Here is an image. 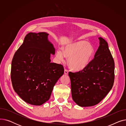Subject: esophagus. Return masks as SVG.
Here are the masks:
<instances>
[{
  "mask_svg": "<svg viewBox=\"0 0 126 126\" xmlns=\"http://www.w3.org/2000/svg\"><path fill=\"white\" fill-rule=\"evenodd\" d=\"M64 74L65 75H67L68 74V71L66 69H64Z\"/></svg>",
  "mask_w": 126,
  "mask_h": 126,
  "instance_id": "obj_1",
  "label": "esophagus"
}]
</instances>
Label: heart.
Here are the masks:
<instances>
[{
	"instance_id": "b5f03b06",
	"label": "heart",
	"mask_w": 126,
	"mask_h": 126,
	"mask_svg": "<svg viewBox=\"0 0 126 126\" xmlns=\"http://www.w3.org/2000/svg\"><path fill=\"white\" fill-rule=\"evenodd\" d=\"M95 53L94 47L86 41H79L66 45L63 51L58 50L56 57L60 61L64 58L68 59L70 67L75 70H81L87 66Z\"/></svg>"
}]
</instances>
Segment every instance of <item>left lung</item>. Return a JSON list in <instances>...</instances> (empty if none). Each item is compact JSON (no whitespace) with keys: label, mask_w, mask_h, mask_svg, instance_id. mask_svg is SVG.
Segmentation results:
<instances>
[{"label":"left lung","mask_w":126,"mask_h":126,"mask_svg":"<svg viewBox=\"0 0 126 126\" xmlns=\"http://www.w3.org/2000/svg\"><path fill=\"white\" fill-rule=\"evenodd\" d=\"M100 46L87 66L75 72L69 71L72 97L81 107L100 103L113 87L114 62L107 42L101 38Z\"/></svg>","instance_id":"obj_1"}]
</instances>
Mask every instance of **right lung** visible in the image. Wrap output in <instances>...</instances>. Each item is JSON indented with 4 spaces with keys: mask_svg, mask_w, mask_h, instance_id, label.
Here are the masks:
<instances>
[{
    "mask_svg": "<svg viewBox=\"0 0 126 126\" xmlns=\"http://www.w3.org/2000/svg\"><path fill=\"white\" fill-rule=\"evenodd\" d=\"M45 32H30L15 53L11 78L13 89L25 102L39 106L47 101L64 74L61 64L50 62L55 49Z\"/></svg>",
    "mask_w": 126,
    "mask_h": 126,
    "instance_id": "obj_1",
    "label": "right lung"
}]
</instances>
